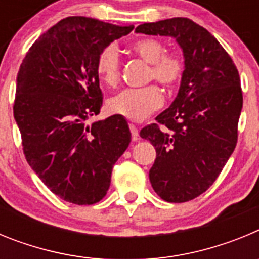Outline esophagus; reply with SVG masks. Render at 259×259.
<instances>
[{
    "mask_svg": "<svg viewBox=\"0 0 259 259\" xmlns=\"http://www.w3.org/2000/svg\"><path fill=\"white\" fill-rule=\"evenodd\" d=\"M130 131H131V134H132V140L134 141L139 140V130H137L136 125L130 124Z\"/></svg>",
    "mask_w": 259,
    "mask_h": 259,
    "instance_id": "obj_1",
    "label": "esophagus"
}]
</instances>
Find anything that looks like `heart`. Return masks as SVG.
<instances>
[{"label": "heart", "instance_id": "b5f03b06", "mask_svg": "<svg viewBox=\"0 0 259 259\" xmlns=\"http://www.w3.org/2000/svg\"><path fill=\"white\" fill-rule=\"evenodd\" d=\"M132 50L143 61L150 63L148 80H157L167 91H174L182 83L185 74L184 57L178 52H166L162 41L141 38ZM98 77L106 85L115 87L120 79V59L115 47L107 45L100 52L96 62ZM163 105V95L155 84L137 89H125L109 101L111 113L140 122Z\"/></svg>", "mask_w": 259, "mask_h": 259}]
</instances>
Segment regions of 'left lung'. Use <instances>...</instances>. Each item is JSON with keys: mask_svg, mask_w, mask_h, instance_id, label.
<instances>
[{"mask_svg": "<svg viewBox=\"0 0 259 259\" xmlns=\"http://www.w3.org/2000/svg\"><path fill=\"white\" fill-rule=\"evenodd\" d=\"M136 32L172 36L184 54L179 93L140 136L157 152L149 171L155 193L167 202H187L211 187L236 148L239 71L218 40L188 18L144 23Z\"/></svg>", "mask_w": 259, "mask_h": 259, "instance_id": "8db88e82", "label": "left lung"}]
</instances>
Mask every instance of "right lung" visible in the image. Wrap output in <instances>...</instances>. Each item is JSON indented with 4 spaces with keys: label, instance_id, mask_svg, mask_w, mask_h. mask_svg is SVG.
I'll return each instance as SVG.
<instances>
[{
    "label": "right lung",
    "instance_id": "add662e5",
    "mask_svg": "<svg viewBox=\"0 0 259 259\" xmlns=\"http://www.w3.org/2000/svg\"><path fill=\"white\" fill-rule=\"evenodd\" d=\"M134 26L67 17L29 48L17 77L14 118L23 153L41 182L62 200L93 205L105 197L111 171L131 143L122 115L100 114L97 57Z\"/></svg>",
    "mask_w": 259,
    "mask_h": 259
}]
</instances>
